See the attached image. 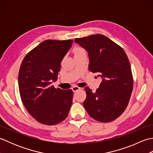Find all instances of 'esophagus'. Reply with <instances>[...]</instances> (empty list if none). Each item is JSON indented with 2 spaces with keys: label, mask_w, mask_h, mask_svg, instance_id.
<instances>
[{
  "label": "esophagus",
  "mask_w": 153,
  "mask_h": 153,
  "mask_svg": "<svg viewBox=\"0 0 153 153\" xmlns=\"http://www.w3.org/2000/svg\"><path fill=\"white\" fill-rule=\"evenodd\" d=\"M81 88L80 87H77V86H73L72 87H71V90L73 91L74 92H76L77 91H78V90H79Z\"/></svg>",
  "instance_id": "1"
}]
</instances>
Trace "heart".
I'll use <instances>...</instances> for the list:
<instances>
[{"label":"heart","instance_id":"b5f03b06","mask_svg":"<svg viewBox=\"0 0 153 153\" xmlns=\"http://www.w3.org/2000/svg\"><path fill=\"white\" fill-rule=\"evenodd\" d=\"M82 51H84L82 48H76V53H79V52H82Z\"/></svg>","mask_w":153,"mask_h":153}]
</instances>
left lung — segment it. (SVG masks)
<instances>
[{"mask_svg":"<svg viewBox=\"0 0 153 153\" xmlns=\"http://www.w3.org/2000/svg\"><path fill=\"white\" fill-rule=\"evenodd\" d=\"M74 41L88 53L89 70L102 78L95 93L85 87L87 97L83 106L95 120L112 122L124 112L133 91L128 58L121 47L101 34L77 38Z\"/></svg>","mask_w":153,"mask_h":153,"instance_id":"obj_1","label":"left lung"}]
</instances>
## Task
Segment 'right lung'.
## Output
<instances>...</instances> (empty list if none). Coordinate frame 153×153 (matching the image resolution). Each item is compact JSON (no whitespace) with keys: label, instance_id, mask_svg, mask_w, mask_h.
Instances as JSON below:
<instances>
[{"label":"right lung","instance_id":"1","mask_svg":"<svg viewBox=\"0 0 153 153\" xmlns=\"http://www.w3.org/2000/svg\"><path fill=\"white\" fill-rule=\"evenodd\" d=\"M72 40H45L28 53L18 74L22 101L29 113L45 125H55L66 118L72 104L73 91L54 88L60 63Z\"/></svg>","mask_w":153,"mask_h":153}]
</instances>
